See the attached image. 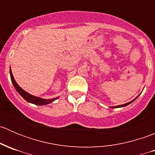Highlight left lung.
I'll use <instances>...</instances> for the list:
<instances>
[{"mask_svg": "<svg viewBox=\"0 0 155 155\" xmlns=\"http://www.w3.org/2000/svg\"><path fill=\"white\" fill-rule=\"evenodd\" d=\"M140 95V94H139ZM139 95L136 98H134V100H133V101H130V102H128V103H127V104H122V105H118V106H115V107H110V108H121V107H126V106H127V105H129V104H130L131 103H133L134 102V101H135L136 99H137V97H139Z\"/></svg>", "mask_w": 155, "mask_h": 155, "instance_id": "8db88e82", "label": "left lung"}]
</instances>
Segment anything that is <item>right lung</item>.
Returning a JSON list of instances; mask_svg holds the SVG:
<instances>
[{"label": "right lung", "mask_w": 155, "mask_h": 155, "mask_svg": "<svg viewBox=\"0 0 155 155\" xmlns=\"http://www.w3.org/2000/svg\"><path fill=\"white\" fill-rule=\"evenodd\" d=\"M10 78H11V81H12V83L13 85V86L15 87V90L17 91L18 94L25 100L27 102L31 103V104H35V105H38V106H44V105H47V104H50V103H52L53 101H54L55 100H57L58 97H54V98H51V99H43V98L39 97L37 96H34V95L28 93L27 91H25V90H23L19 85L17 84V82H15V79L13 77V75H12V70H11V68H10Z\"/></svg>", "instance_id": "add662e5"}]
</instances>
